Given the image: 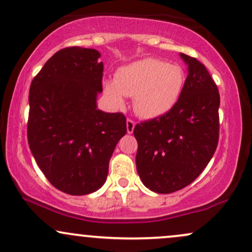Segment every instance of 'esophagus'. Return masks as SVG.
Here are the masks:
<instances>
[{"label": "esophagus", "mask_w": 252, "mask_h": 252, "mask_svg": "<svg viewBox=\"0 0 252 252\" xmlns=\"http://www.w3.org/2000/svg\"><path fill=\"white\" fill-rule=\"evenodd\" d=\"M134 128H135L134 121H132V120L126 121V131H128V134H132V131H134Z\"/></svg>", "instance_id": "1"}]
</instances>
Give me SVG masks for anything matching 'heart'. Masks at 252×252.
<instances>
[{
  "label": "heart",
  "instance_id": "obj_1",
  "mask_svg": "<svg viewBox=\"0 0 252 252\" xmlns=\"http://www.w3.org/2000/svg\"><path fill=\"white\" fill-rule=\"evenodd\" d=\"M186 82L180 65L155 58H144L120 67L115 82L106 80L104 91L116 105L124 98L134 97V109L138 116L152 120L163 116L178 103Z\"/></svg>",
  "mask_w": 252,
  "mask_h": 252
}]
</instances>
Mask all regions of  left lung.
<instances>
[{
	"label": "left lung",
	"instance_id": "left-lung-1",
	"mask_svg": "<svg viewBox=\"0 0 252 252\" xmlns=\"http://www.w3.org/2000/svg\"><path fill=\"white\" fill-rule=\"evenodd\" d=\"M189 76L178 103L163 116L134 129L138 148L136 168L155 193L168 194L189 186L201 174L219 140L218 88L202 63L180 53Z\"/></svg>",
	"mask_w": 252,
	"mask_h": 252
}]
</instances>
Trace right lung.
<instances>
[{
  "label": "right lung",
  "instance_id": "right-lung-1",
  "mask_svg": "<svg viewBox=\"0 0 252 252\" xmlns=\"http://www.w3.org/2000/svg\"><path fill=\"white\" fill-rule=\"evenodd\" d=\"M99 58L94 48H63L31 84V152L47 180L71 195L90 194L103 186L110 158L126 132L123 114L97 109L103 91Z\"/></svg>",
  "mask_w": 252,
  "mask_h": 252
}]
</instances>
